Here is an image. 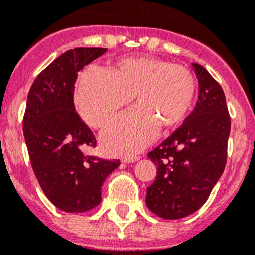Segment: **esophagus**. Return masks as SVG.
<instances>
[{"label": "esophagus", "mask_w": 255, "mask_h": 255, "mask_svg": "<svg viewBox=\"0 0 255 255\" xmlns=\"http://www.w3.org/2000/svg\"><path fill=\"white\" fill-rule=\"evenodd\" d=\"M139 159H140L139 156H126V157H123V160H121V161L125 162V164H130V162L137 161Z\"/></svg>", "instance_id": "obj_1"}]
</instances>
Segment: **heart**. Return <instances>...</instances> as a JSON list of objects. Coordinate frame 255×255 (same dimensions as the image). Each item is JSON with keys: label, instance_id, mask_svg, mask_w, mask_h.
Returning a JSON list of instances; mask_svg holds the SVG:
<instances>
[{"label": "heart", "instance_id": "1", "mask_svg": "<svg viewBox=\"0 0 255 255\" xmlns=\"http://www.w3.org/2000/svg\"><path fill=\"white\" fill-rule=\"evenodd\" d=\"M195 94V77L186 67L156 57H128L110 72H82L75 104L87 125L103 129L136 96L139 109L121 116L101 135L105 151L129 155L146 147L160 128H179L193 109Z\"/></svg>", "mask_w": 255, "mask_h": 255}]
</instances>
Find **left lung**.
Wrapping results in <instances>:
<instances>
[{"label":"left lung","mask_w":255,"mask_h":255,"mask_svg":"<svg viewBox=\"0 0 255 255\" xmlns=\"http://www.w3.org/2000/svg\"><path fill=\"white\" fill-rule=\"evenodd\" d=\"M193 69L199 82L195 108L147 154L157 171L145 202L162 219H180L200 209L227 164L230 116L224 91L202 65L193 64Z\"/></svg>","instance_id":"obj_1"}]
</instances>
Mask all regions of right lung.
<instances>
[{
    "instance_id": "add662e5",
    "label": "right lung",
    "mask_w": 255,
    "mask_h": 255,
    "mask_svg": "<svg viewBox=\"0 0 255 255\" xmlns=\"http://www.w3.org/2000/svg\"><path fill=\"white\" fill-rule=\"evenodd\" d=\"M108 51L69 50L33 81L27 96L23 135L33 173L47 199L60 210L84 213L101 202V186L120 165L119 160L87 156L96 139L75 110L77 72Z\"/></svg>"
}]
</instances>
